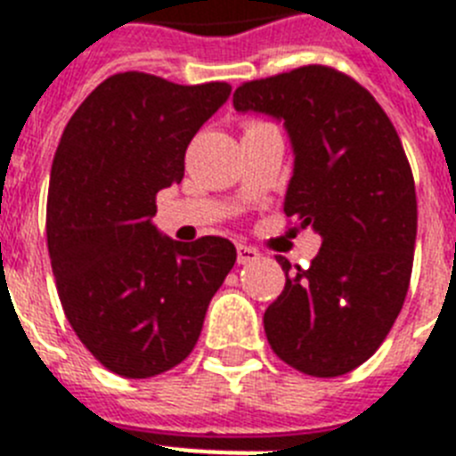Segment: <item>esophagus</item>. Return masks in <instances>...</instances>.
Segmentation results:
<instances>
[{"instance_id":"esophagus-1","label":"esophagus","mask_w":456,"mask_h":456,"mask_svg":"<svg viewBox=\"0 0 456 456\" xmlns=\"http://www.w3.org/2000/svg\"><path fill=\"white\" fill-rule=\"evenodd\" d=\"M236 259L239 264H252L259 259V252L250 246H236Z\"/></svg>"}]
</instances>
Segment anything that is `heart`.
<instances>
[{"label":"heart","instance_id":"b5f03b06","mask_svg":"<svg viewBox=\"0 0 456 456\" xmlns=\"http://www.w3.org/2000/svg\"><path fill=\"white\" fill-rule=\"evenodd\" d=\"M252 125H259V122H248L246 127H252Z\"/></svg>","mask_w":456,"mask_h":456}]
</instances>
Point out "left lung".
<instances>
[{"mask_svg":"<svg viewBox=\"0 0 456 456\" xmlns=\"http://www.w3.org/2000/svg\"><path fill=\"white\" fill-rule=\"evenodd\" d=\"M234 109L285 122V216L322 236L308 269L278 257L285 289L264 313L271 350L305 376H346L387 338L411 285L417 199L399 134L366 87L324 64L248 80Z\"/></svg>","mask_w":456,"mask_h":456,"instance_id":"left-lung-1","label":"left lung"}]
</instances>
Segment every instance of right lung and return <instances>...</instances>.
<instances>
[{
    "label": "right lung",
    "instance_id": "right-lung-1",
    "mask_svg": "<svg viewBox=\"0 0 456 456\" xmlns=\"http://www.w3.org/2000/svg\"><path fill=\"white\" fill-rule=\"evenodd\" d=\"M229 92L220 80L110 76L76 109L53 157L45 236L57 294L80 343L122 378L181 364L236 262L232 240L178 243L151 222L157 192L183 181L187 145Z\"/></svg>",
    "mask_w": 456,
    "mask_h": 456
}]
</instances>
